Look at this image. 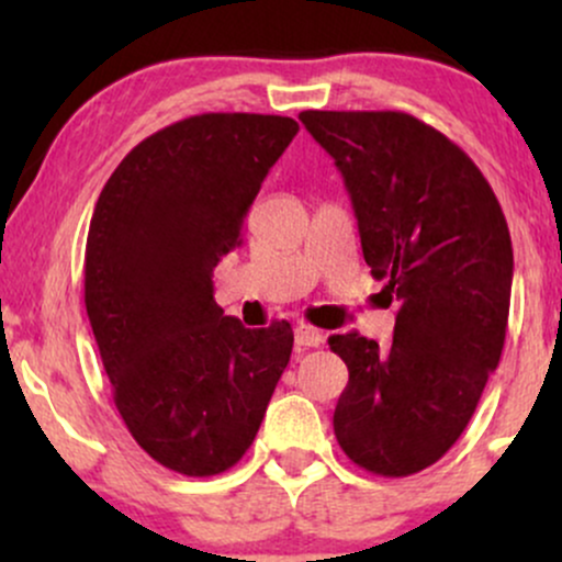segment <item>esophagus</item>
Instances as JSON below:
<instances>
[{"mask_svg":"<svg viewBox=\"0 0 562 562\" xmlns=\"http://www.w3.org/2000/svg\"><path fill=\"white\" fill-rule=\"evenodd\" d=\"M322 340H325V335H322V330H317V327H312V325L295 327V346L317 348Z\"/></svg>","mask_w":562,"mask_h":562,"instance_id":"1","label":"esophagus"}]
</instances>
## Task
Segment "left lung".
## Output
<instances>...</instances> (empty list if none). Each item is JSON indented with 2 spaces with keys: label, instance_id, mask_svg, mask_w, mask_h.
I'll use <instances>...</instances> for the list:
<instances>
[{
  "label": "left lung",
  "instance_id": "left-lung-1",
  "mask_svg": "<svg viewBox=\"0 0 562 562\" xmlns=\"http://www.w3.org/2000/svg\"><path fill=\"white\" fill-rule=\"evenodd\" d=\"M351 195L372 277L396 303L393 344H327L348 367L333 415L348 460L420 473L468 428L505 346L513 243L492 184L434 126L398 111H303Z\"/></svg>",
  "mask_w": 562,
  "mask_h": 562
}]
</instances>
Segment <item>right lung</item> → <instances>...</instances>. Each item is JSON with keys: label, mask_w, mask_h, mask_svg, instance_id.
<instances>
[{"label": "right lung", "mask_w": 562, "mask_h": 562, "mask_svg": "<svg viewBox=\"0 0 562 562\" xmlns=\"http://www.w3.org/2000/svg\"><path fill=\"white\" fill-rule=\"evenodd\" d=\"M295 134L285 115H190L142 139L97 198L89 325L128 434L173 473L240 462L290 362L288 322L224 317L211 277Z\"/></svg>", "instance_id": "right-lung-1"}]
</instances>
